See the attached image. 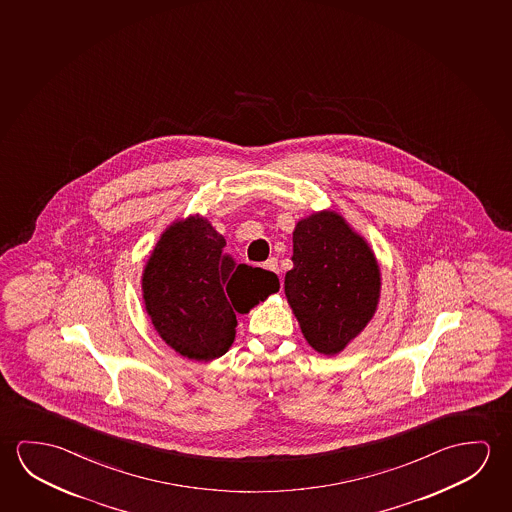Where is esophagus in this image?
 <instances>
[{
  "label": "esophagus",
  "mask_w": 512,
  "mask_h": 512,
  "mask_svg": "<svg viewBox=\"0 0 512 512\" xmlns=\"http://www.w3.org/2000/svg\"><path fill=\"white\" fill-rule=\"evenodd\" d=\"M263 267L270 270V272H274V274H279V265H277L276 258H270V260H267V263H265Z\"/></svg>",
  "instance_id": "1"
}]
</instances>
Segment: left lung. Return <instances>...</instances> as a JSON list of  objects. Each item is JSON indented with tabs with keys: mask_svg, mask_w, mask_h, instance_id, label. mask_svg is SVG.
I'll return each mask as SVG.
<instances>
[{
	"mask_svg": "<svg viewBox=\"0 0 512 512\" xmlns=\"http://www.w3.org/2000/svg\"><path fill=\"white\" fill-rule=\"evenodd\" d=\"M284 293L313 349L334 356L374 317L381 270L365 238L336 211H318L293 231Z\"/></svg>",
	"mask_w": 512,
	"mask_h": 512,
	"instance_id": "8db88e82",
	"label": "left lung"
}]
</instances>
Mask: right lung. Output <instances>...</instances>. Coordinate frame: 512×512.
Masks as SVG:
<instances>
[{
	"label": "right lung",
	"instance_id": "obj_1",
	"mask_svg": "<svg viewBox=\"0 0 512 512\" xmlns=\"http://www.w3.org/2000/svg\"><path fill=\"white\" fill-rule=\"evenodd\" d=\"M226 240L199 215L163 231L142 274L147 315L156 333L181 356L211 361L235 341L236 311L279 290L274 272L236 265Z\"/></svg>",
	"mask_w": 512,
	"mask_h": 512
}]
</instances>
